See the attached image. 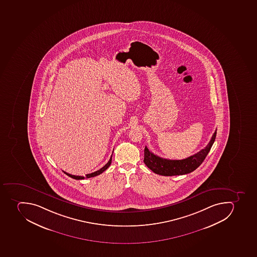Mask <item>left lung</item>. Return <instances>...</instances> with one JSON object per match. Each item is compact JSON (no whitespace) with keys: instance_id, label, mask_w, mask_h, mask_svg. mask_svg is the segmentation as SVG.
I'll use <instances>...</instances> for the list:
<instances>
[{"instance_id":"8db88e82","label":"left lung","mask_w":257,"mask_h":257,"mask_svg":"<svg viewBox=\"0 0 257 257\" xmlns=\"http://www.w3.org/2000/svg\"><path fill=\"white\" fill-rule=\"evenodd\" d=\"M216 130L211 137L209 143L204 149L190 156V157L180 160H167L164 158L154 155L147 147L144 150V163L151 171L156 174L162 176H177V175L187 174L195 170L200 166L205 158L211 150L216 139Z\"/></svg>"}]
</instances>
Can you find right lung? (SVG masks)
I'll list each match as a JSON object with an SVG mask.
<instances>
[{"mask_svg":"<svg viewBox=\"0 0 257 257\" xmlns=\"http://www.w3.org/2000/svg\"><path fill=\"white\" fill-rule=\"evenodd\" d=\"M111 160H112V156H110V160L108 161L107 164L105 165V166L102 167V168H100L99 170L96 171L94 173H89V174L85 175V177H80V176H75V175L69 174V173H66V172H63L65 174H67L68 177H71V178H73V179L76 180H82L84 179V178H89V177H96L97 175H100L101 173H103L104 171H106L109 166H110V164H111Z\"/></svg>","mask_w":257,"mask_h":257,"instance_id":"1","label":"right lung"}]
</instances>
